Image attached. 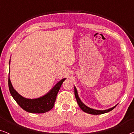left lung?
Instances as JSON below:
<instances>
[{
	"mask_svg": "<svg viewBox=\"0 0 134 134\" xmlns=\"http://www.w3.org/2000/svg\"><path fill=\"white\" fill-rule=\"evenodd\" d=\"M75 97H76V99L77 100V104H78L79 106L81 109L83 110L84 112H85V113H88V114H94V115H99V114H104V113H108V112L110 111V110H113L115 108V106L112 107V108L110 109H107V110H95V109H91V108H90V107H88L86 105L84 104L81 101L80 97L78 96V94H77V90L76 89V87H75Z\"/></svg>",
	"mask_w": 134,
	"mask_h": 134,
	"instance_id": "obj_1",
	"label": "left lung"
}]
</instances>
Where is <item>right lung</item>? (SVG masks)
Masks as SVG:
<instances>
[{
	"label": "right lung",
	"instance_id": "obj_1",
	"mask_svg": "<svg viewBox=\"0 0 134 134\" xmlns=\"http://www.w3.org/2000/svg\"><path fill=\"white\" fill-rule=\"evenodd\" d=\"M66 78H64L58 82L52 90L46 95L37 99H30L22 97L14 90L9 78V88L12 96L14 97L16 103L23 109L30 113L41 114L49 111L53 107L54 102L57 98L61 86Z\"/></svg>",
	"mask_w": 134,
	"mask_h": 134
}]
</instances>
